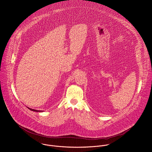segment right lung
I'll return each mask as SVG.
<instances>
[{
    "instance_id": "right-lung-1",
    "label": "right lung",
    "mask_w": 152,
    "mask_h": 152,
    "mask_svg": "<svg viewBox=\"0 0 152 152\" xmlns=\"http://www.w3.org/2000/svg\"><path fill=\"white\" fill-rule=\"evenodd\" d=\"M31 110H32V111H35V112H42V110H35V109H31V108H29V107H28Z\"/></svg>"
}]
</instances>
